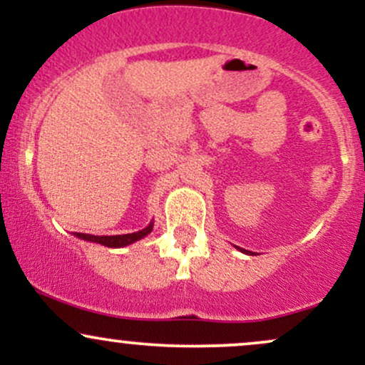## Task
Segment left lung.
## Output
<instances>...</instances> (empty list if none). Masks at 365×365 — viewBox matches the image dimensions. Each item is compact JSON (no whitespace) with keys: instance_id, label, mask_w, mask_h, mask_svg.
<instances>
[{"instance_id":"8db88e82","label":"left lung","mask_w":365,"mask_h":365,"mask_svg":"<svg viewBox=\"0 0 365 365\" xmlns=\"http://www.w3.org/2000/svg\"><path fill=\"white\" fill-rule=\"evenodd\" d=\"M237 249H238V250H240V252H244V254H250V252H249V250H245V249H240V247H237Z\"/></svg>"}]
</instances>
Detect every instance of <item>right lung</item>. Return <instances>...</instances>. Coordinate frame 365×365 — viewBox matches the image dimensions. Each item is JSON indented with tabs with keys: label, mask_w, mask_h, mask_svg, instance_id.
<instances>
[{
	"label": "right lung",
	"mask_w": 365,
	"mask_h": 365,
	"mask_svg": "<svg viewBox=\"0 0 365 365\" xmlns=\"http://www.w3.org/2000/svg\"><path fill=\"white\" fill-rule=\"evenodd\" d=\"M154 221L145 226L144 230H139V232L133 233H127V235H87V233H73L75 237H78L81 240H87V242H94V244H101L104 247H111V249H120V247H127L133 242L140 240V238L148 237L150 232H153Z\"/></svg>",
	"instance_id": "right-lung-1"
}]
</instances>
